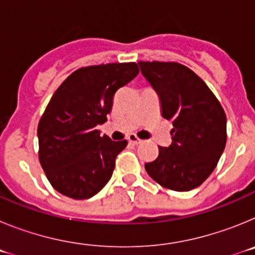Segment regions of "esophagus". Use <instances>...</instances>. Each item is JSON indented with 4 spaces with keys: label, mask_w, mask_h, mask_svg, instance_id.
I'll use <instances>...</instances> for the list:
<instances>
[{
    "label": "esophagus",
    "mask_w": 255,
    "mask_h": 255,
    "mask_svg": "<svg viewBox=\"0 0 255 255\" xmlns=\"http://www.w3.org/2000/svg\"><path fill=\"white\" fill-rule=\"evenodd\" d=\"M128 140H129V143H132V144H139L141 141L135 134H130L129 136H128Z\"/></svg>",
    "instance_id": "1"
}]
</instances>
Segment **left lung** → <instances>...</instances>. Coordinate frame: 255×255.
<instances>
[{
  "label": "left lung",
  "mask_w": 255,
  "mask_h": 255,
  "mask_svg": "<svg viewBox=\"0 0 255 255\" xmlns=\"http://www.w3.org/2000/svg\"><path fill=\"white\" fill-rule=\"evenodd\" d=\"M141 74L161 101L162 116L172 121V143L158 147V157L145 163L159 185L189 191L207 180L226 145V114L208 85L179 62L139 61Z\"/></svg>",
  "instance_id": "left-lung-1"
}]
</instances>
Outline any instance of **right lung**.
Wrapping results in <instances>:
<instances>
[{
	"instance_id": "obj_1",
	"label": "right lung",
	"mask_w": 255,
	"mask_h": 255,
	"mask_svg": "<svg viewBox=\"0 0 255 255\" xmlns=\"http://www.w3.org/2000/svg\"><path fill=\"white\" fill-rule=\"evenodd\" d=\"M139 74L135 62L75 70L57 88L38 124L40 166L55 190L73 199L93 197L111 179L124 139L101 136L116 92Z\"/></svg>"
}]
</instances>
